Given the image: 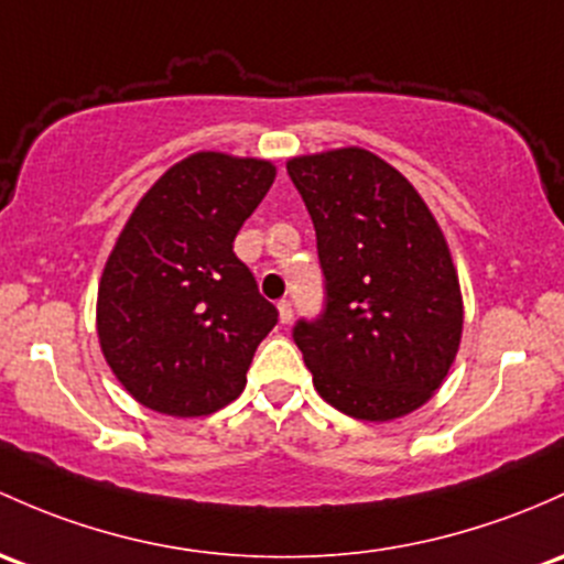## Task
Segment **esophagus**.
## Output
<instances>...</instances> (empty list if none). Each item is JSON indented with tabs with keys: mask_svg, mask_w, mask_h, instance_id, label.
I'll list each match as a JSON object with an SVG mask.
<instances>
[{
	"mask_svg": "<svg viewBox=\"0 0 564 564\" xmlns=\"http://www.w3.org/2000/svg\"><path fill=\"white\" fill-rule=\"evenodd\" d=\"M278 318H281V324L292 322V302H289V300L278 302Z\"/></svg>",
	"mask_w": 564,
	"mask_h": 564,
	"instance_id": "1",
	"label": "esophagus"
}]
</instances>
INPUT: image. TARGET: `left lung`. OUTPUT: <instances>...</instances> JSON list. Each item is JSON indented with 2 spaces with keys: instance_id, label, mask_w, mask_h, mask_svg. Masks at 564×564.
<instances>
[{
  "instance_id": "left-lung-1",
  "label": "left lung",
  "mask_w": 564,
  "mask_h": 564,
  "mask_svg": "<svg viewBox=\"0 0 564 564\" xmlns=\"http://www.w3.org/2000/svg\"><path fill=\"white\" fill-rule=\"evenodd\" d=\"M313 218L327 305L297 322L313 387L346 416L391 422L446 381L462 340L446 235L400 170L348 145L286 162Z\"/></svg>"
}]
</instances>
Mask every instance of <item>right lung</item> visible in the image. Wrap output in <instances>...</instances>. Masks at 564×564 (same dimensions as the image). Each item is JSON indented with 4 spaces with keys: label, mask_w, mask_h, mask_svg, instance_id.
I'll return each mask as SVG.
<instances>
[{
    "label": "right lung",
    "mask_w": 564,
    "mask_h": 564,
    "mask_svg": "<svg viewBox=\"0 0 564 564\" xmlns=\"http://www.w3.org/2000/svg\"><path fill=\"white\" fill-rule=\"evenodd\" d=\"M275 181L267 159L197 151L138 203L97 292V335L121 387L164 416H210L240 397L278 311L232 242Z\"/></svg>",
    "instance_id": "add662e5"
}]
</instances>
